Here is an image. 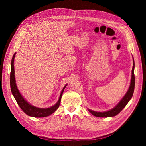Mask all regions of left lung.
<instances>
[{
    "mask_svg": "<svg viewBox=\"0 0 146 146\" xmlns=\"http://www.w3.org/2000/svg\"><path fill=\"white\" fill-rule=\"evenodd\" d=\"M134 69H135V61L133 59V69L131 71V82L129 89H128L127 91L125 93V95L123 96V98L120 100V101L118 102L117 106H115L114 108L111 109L110 110L106 111L103 112H98L95 111L91 110L90 109H88L89 111H90L91 114L93 116L97 117H113L117 115L121 111H122L125 106L127 105V104L129 102V101L132 98L133 93H134L135 90V75H134Z\"/></svg>",
    "mask_w": 146,
    "mask_h": 146,
    "instance_id": "8db88e82",
    "label": "left lung"
}]
</instances>
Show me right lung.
<instances>
[{"label":"right lung","instance_id":"right-lung-1","mask_svg":"<svg viewBox=\"0 0 146 146\" xmlns=\"http://www.w3.org/2000/svg\"><path fill=\"white\" fill-rule=\"evenodd\" d=\"M16 53H14L12 58L11 62V73H10V87L12 95H13L14 98H15L17 104H18L20 108L22 109V110L26 113L27 115L29 117H33L35 118H41V117H48L53 113L60 106L61 98L62 96V93L65 88L67 86L68 84H66L65 86L63 88L62 90L60 92V97H59L58 100L55 105H53L51 107L46 108H38L36 106H34L29 104L25 98H24L21 93H20L18 88L17 86L16 80H15V70H14V59Z\"/></svg>","mask_w":146,"mask_h":146}]
</instances>
